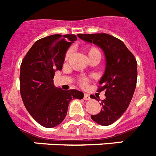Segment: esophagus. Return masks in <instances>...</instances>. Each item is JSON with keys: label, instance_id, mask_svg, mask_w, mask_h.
Returning a JSON list of instances; mask_svg holds the SVG:
<instances>
[{"label": "esophagus", "instance_id": "34e87169", "mask_svg": "<svg viewBox=\"0 0 156 156\" xmlns=\"http://www.w3.org/2000/svg\"><path fill=\"white\" fill-rule=\"evenodd\" d=\"M83 99L84 100H90V95L88 94H84V95H83Z\"/></svg>", "mask_w": 156, "mask_h": 156}]
</instances>
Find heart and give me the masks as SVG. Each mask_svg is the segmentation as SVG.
Here are the masks:
<instances>
[{
  "label": "heart",
  "instance_id": "1",
  "mask_svg": "<svg viewBox=\"0 0 156 156\" xmlns=\"http://www.w3.org/2000/svg\"><path fill=\"white\" fill-rule=\"evenodd\" d=\"M85 51H86L87 54L88 58L89 60H91L93 58H98L100 60L101 58V51L97 47L95 46H87L85 48ZM72 55V51L68 50L66 51V55H65L64 60L65 62H68L69 59L70 58ZM78 82H79V84L80 85L83 87H85L87 86V84L90 82V79L87 78V77H80L78 80Z\"/></svg>",
  "mask_w": 156,
  "mask_h": 156
}]
</instances>
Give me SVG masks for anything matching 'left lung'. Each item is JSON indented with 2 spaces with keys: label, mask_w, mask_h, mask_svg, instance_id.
<instances>
[{
  "label": "left lung",
  "mask_w": 156,
  "mask_h": 156,
  "mask_svg": "<svg viewBox=\"0 0 156 156\" xmlns=\"http://www.w3.org/2000/svg\"><path fill=\"white\" fill-rule=\"evenodd\" d=\"M77 36L98 46L105 55V71L99 81L98 91H105L106 98L100 103L102 106L100 112L91 115V119L98 124L108 126L122 116L131 101L137 85V61L124 43L113 36L107 34ZM90 98L97 99L94 95Z\"/></svg>",
  "instance_id": "1"
}]
</instances>
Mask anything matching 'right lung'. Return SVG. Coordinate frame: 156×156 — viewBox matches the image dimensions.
Wrapping results in <instances>:
<instances>
[{
  "mask_svg": "<svg viewBox=\"0 0 156 156\" xmlns=\"http://www.w3.org/2000/svg\"><path fill=\"white\" fill-rule=\"evenodd\" d=\"M74 34H55L34 43L20 67V94L25 107L41 126L51 128L65 119L73 99H82L77 90H63L54 85L56 70H61L66 52L76 41Z\"/></svg>",
  "mask_w": 156,
  "mask_h": 156,
  "instance_id": "1",
  "label": "right lung"
}]
</instances>
